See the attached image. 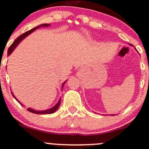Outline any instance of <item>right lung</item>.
Returning <instances> with one entry per match:
<instances>
[{
    "instance_id": "1",
    "label": "right lung",
    "mask_w": 149,
    "mask_h": 149,
    "mask_svg": "<svg viewBox=\"0 0 149 149\" xmlns=\"http://www.w3.org/2000/svg\"><path fill=\"white\" fill-rule=\"evenodd\" d=\"M42 26H49V24H42V25L39 26L35 27V28L31 29V30H29V31H28L25 32V33H23V34H21V36H18L17 39H16V40L13 41V44H12L10 46V47H9V48H8V55H9V54H11V52L13 51V49H14L16 48V46H17L18 44H19L20 41L22 40L23 39H24V38H25L26 36H28V35L30 34L31 33H32V32H33V31H34L36 30V29L39 28V27ZM65 82H66V81H65ZM65 82H64L63 84H62V89L63 88V86L64 85V83H65ZM12 95H13V94H12ZM13 97H14V96H13ZM14 98H16V97H14ZM16 100L18 101L17 99H16ZM18 102H19V101H18ZM60 102H61V99H59V102H58L57 103H56V105H55V106H54L53 108L49 109V110H41V111H39V110H33V109H31V108H28V109H27V110H29V111L31 112V113H35V114H51V113H53L54 112H55L56 110H57L58 108H59V105H60ZM19 103H20V102H19ZM20 104H21V103H20Z\"/></svg>"
}]
</instances>
